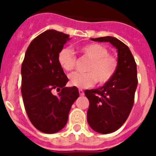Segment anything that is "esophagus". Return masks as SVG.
<instances>
[{
    "mask_svg": "<svg viewBox=\"0 0 156 156\" xmlns=\"http://www.w3.org/2000/svg\"><path fill=\"white\" fill-rule=\"evenodd\" d=\"M79 93L80 95H81V96H83V95L84 94V92H83V90L82 89H79Z\"/></svg>",
    "mask_w": 156,
    "mask_h": 156,
    "instance_id": "1",
    "label": "esophagus"
}]
</instances>
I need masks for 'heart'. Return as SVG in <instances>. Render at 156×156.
<instances>
[{"label":"heart","instance_id":"obj_1","mask_svg":"<svg viewBox=\"0 0 156 156\" xmlns=\"http://www.w3.org/2000/svg\"><path fill=\"white\" fill-rule=\"evenodd\" d=\"M80 51L90 62L87 66V73H74L69 76L72 86L88 88L96 82L98 85H105L115 76L119 62L115 56L109 55V51L104 45L92 43L81 47ZM58 62L63 70L71 72L76 64V57L71 49L64 48L58 54Z\"/></svg>","mask_w":156,"mask_h":156}]
</instances>
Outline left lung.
Masks as SVG:
<instances>
[{
  "mask_svg": "<svg viewBox=\"0 0 156 156\" xmlns=\"http://www.w3.org/2000/svg\"><path fill=\"white\" fill-rule=\"evenodd\" d=\"M91 40L111 43L118 51L119 67L115 76L101 87L84 92L90 102L87 110L90 126L98 133H110L119 129L130 113L137 87V64L129 48L115 37Z\"/></svg>",
  "mask_w": 156,
  "mask_h": 156,
  "instance_id": "obj_1",
  "label": "left lung"
}]
</instances>
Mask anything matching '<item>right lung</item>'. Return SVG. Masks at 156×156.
I'll return each mask as SVG.
<instances>
[{"label":"right lung","mask_w":156,"mask_h":156,"mask_svg":"<svg viewBox=\"0 0 156 156\" xmlns=\"http://www.w3.org/2000/svg\"><path fill=\"white\" fill-rule=\"evenodd\" d=\"M69 40V35L62 32H44L30 43L22 64L25 109L32 124L43 133L61 130L79 97L76 87H65L69 80L58 62V54ZM55 89L59 91L58 95L52 94Z\"/></svg>","instance_id":"right-lung-1"}]
</instances>
